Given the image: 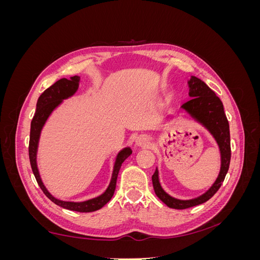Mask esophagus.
I'll return each mask as SVG.
<instances>
[{"mask_svg": "<svg viewBox=\"0 0 260 260\" xmlns=\"http://www.w3.org/2000/svg\"><path fill=\"white\" fill-rule=\"evenodd\" d=\"M148 143H149L148 138L145 137V136H140L136 140V145L137 146H146V145H148Z\"/></svg>", "mask_w": 260, "mask_h": 260, "instance_id": "1", "label": "esophagus"}]
</instances>
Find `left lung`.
<instances>
[{"mask_svg":"<svg viewBox=\"0 0 260 260\" xmlns=\"http://www.w3.org/2000/svg\"><path fill=\"white\" fill-rule=\"evenodd\" d=\"M190 92L188 95L192 99L181 106L190 114L196 121L201 122L217 141L221 155V168L215 183L210 186L209 190L199 198L187 201H181L172 198L162 190L158 179V170H155L152 176L153 186L155 194L161 202H164L170 208L185 209L196 205H200L207 202L215 195V193L221 186L228 170L230 166L231 159V145H230V129L229 121L224 114L223 104L216 93L209 86L194 76L188 80Z\"/></svg>","mask_w":260,"mask_h":260,"instance_id":"obj_1","label":"left lung"}]
</instances>
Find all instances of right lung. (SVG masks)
I'll list each match as a JSON object with an SVG mask.
<instances>
[{
	"instance_id": "1",
	"label": "right lung",
	"mask_w": 260,
	"mask_h": 260,
	"mask_svg": "<svg viewBox=\"0 0 260 260\" xmlns=\"http://www.w3.org/2000/svg\"><path fill=\"white\" fill-rule=\"evenodd\" d=\"M79 81H80V77L78 76H74L70 78V79L62 78V79L56 81L53 85H51L50 88L46 89L41 94L40 98H39L37 102L36 113L32 118V121H31L30 140H29V159H30L31 169H32V172L36 177L39 186L41 187L43 193L48 196L54 204H56V205L69 210L79 211V212H91V211L101 209L113 198L115 188H116L118 172L120 170L122 162L132 154L130 147H125L118 153L115 165H114L111 183H109L106 191L102 195L98 196V198L85 201V202L75 203V202L59 201L57 199H55L44 186L37 166V151H38L39 138H40V133L46 119H48L49 116L53 112V109L55 107H57L61 103L62 100L74 95L75 92L78 90V86H79Z\"/></svg>"
}]
</instances>
